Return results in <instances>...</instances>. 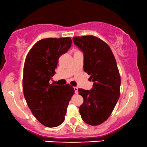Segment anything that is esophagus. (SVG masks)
Here are the masks:
<instances>
[{
	"label": "esophagus",
	"mask_w": 147,
	"mask_h": 147,
	"mask_svg": "<svg viewBox=\"0 0 147 147\" xmlns=\"http://www.w3.org/2000/svg\"><path fill=\"white\" fill-rule=\"evenodd\" d=\"M74 90H75V93H78V88L77 87H74Z\"/></svg>",
	"instance_id": "1"
}]
</instances>
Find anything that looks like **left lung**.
I'll use <instances>...</instances> for the list:
<instances>
[{"label": "left lung", "instance_id": "left-lung-1", "mask_svg": "<svg viewBox=\"0 0 147 147\" xmlns=\"http://www.w3.org/2000/svg\"><path fill=\"white\" fill-rule=\"evenodd\" d=\"M84 54V70L94 82L90 90L78 89L84 99L80 113L87 124L97 126L109 118L120 96V78L116 60L109 45L93 35L74 37Z\"/></svg>", "mask_w": 147, "mask_h": 147}]
</instances>
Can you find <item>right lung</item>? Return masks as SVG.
I'll use <instances>...</instances> for the list:
<instances>
[{
    "instance_id": "1",
    "label": "right lung",
    "mask_w": 147,
    "mask_h": 147,
    "mask_svg": "<svg viewBox=\"0 0 147 147\" xmlns=\"http://www.w3.org/2000/svg\"><path fill=\"white\" fill-rule=\"evenodd\" d=\"M71 45L69 37L45 38L32 46L26 56L23 78L24 97L32 115L45 127H55L64 121L69 102L75 93L70 84L50 83L59 57Z\"/></svg>"
}]
</instances>
